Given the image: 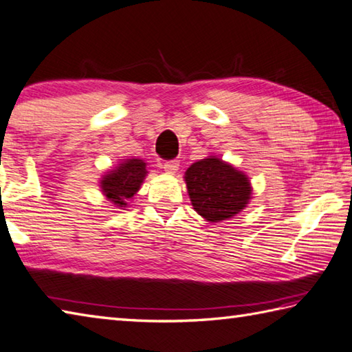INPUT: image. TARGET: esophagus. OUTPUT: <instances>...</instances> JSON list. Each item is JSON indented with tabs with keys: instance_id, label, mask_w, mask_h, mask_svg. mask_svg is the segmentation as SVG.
<instances>
[{
	"instance_id": "34e87169",
	"label": "esophagus",
	"mask_w": 352,
	"mask_h": 352,
	"mask_svg": "<svg viewBox=\"0 0 352 352\" xmlns=\"http://www.w3.org/2000/svg\"><path fill=\"white\" fill-rule=\"evenodd\" d=\"M164 170L167 171V173H170V175H175L176 171L179 170V162L176 161H167V162H164Z\"/></svg>"
}]
</instances>
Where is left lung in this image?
<instances>
[{
  "label": "left lung",
  "mask_w": 352,
  "mask_h": 352,
  "mask_svg": "<svg viewBox=\"0 0 352 352\" xmlns=\"http://www.w3.org/2000/svg\"><path fill=\"white\" fill-rule=\"evenodd\" d=\"M185 184L193 208L208 222L236 216L251 199L248 176L216 156L191 164Z\"/></svg>",
  "instance_id": "8db88e82"
}]
</instances>
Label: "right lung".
<instances>
[{
	"label": "right lung",
	"instance_id": "right-lung-1",
	"mask_svg": "<svg viewBox=\"0 0 352 352\" xmlns=\"http://www.w3.org/2000/svg\"><path fill=\"white\" fill-rule=\"evenodd\" d=\"M142 159H125L102 177L101 190L111 204L116 207H127V202L133 197L147 176V168Z\"/></svg>",
	"mask_w": 352,
	"mask_h": 352
}]
</instances>
